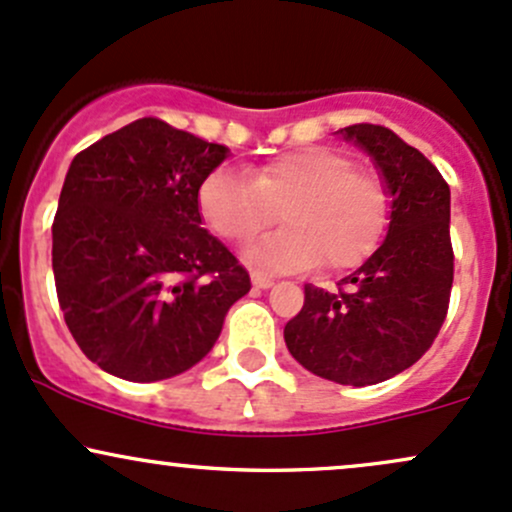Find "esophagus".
Returning <instances> with one entry per match:
<instances>
[{
  "label": "esophagus",
  "mask_w": 512,
  "mask_h": 512,
  "mask_svg": "<svg viewBox=\"0 0 512 512\" xmlns=\"http://www.w3.org/2000/svg\"><path fill=\"white\" fill-rule=\"evenodd\" d=\"M251 283H254L256 287H263V290H266V287H271V285L275 283V280L271 278V275L254 271V273H251Z\"/></svg>",
  "instance_id": "34e87169"
}]
</instances>
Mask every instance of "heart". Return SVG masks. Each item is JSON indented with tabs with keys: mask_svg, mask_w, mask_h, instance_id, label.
<instances>
[{
	"mask_svg": "<svg viewBox=\"0 0 512 512\" xmlns=\"http://www.w3.org/2000/svg\"><path fill=\"white\" fill-rule=\"evenodd\" d=\"M198 208L229 244L256 237L278 220L285 227L254 241L246 261L268 271H309L324 261L348 271L375 254L392 215V193L380 171L355 166L341 149L297 147L254 171L220 166L200 183Z\"/></svg>",
	"mask_w": 512,
	"mask_h": 512,
	"instance_id": "1",
	"label": "heart"
}]
</instances>
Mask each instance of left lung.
I'll list each match as a JSON object with an SVG mask.
<instances>
[{"instance_id": "obj_1", "label": "left lung", "mask_w": 512, "mask_h": 512, "mask_svg": "<svg viewBox=\"0 0 512 512\" xmlns=\"http://www.w3.org/2000/svg\"><path fill=\"white\" fill-rule=\"evenodd\" d=\"M341 132L380 166L392 222L380 249L338 290L304 285V307L285 324V343L314 375L367 387L421 360L447 317L455 278L450 186L426 154L384 125Z\"/></svg>"}]
</instances>
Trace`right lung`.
<instances>
[{
	"label": "right lung",
	"instance_id": "add662e5",
	"mask_svg": "<svg viewBox=\"0 0 512 512\" xmlns=\"http://www.w3.org/2000/svg\"><path fill=\"white\" fill-rule=\"evenodd\" d=\"M227 147L140 118L72 159L53 222L65 324L91 363L130 382L186 372L251 290L200 227L198 191Z\"/></svg>",
	"mask_w": 512,
	"mask_h": 512
}]
</instances>
